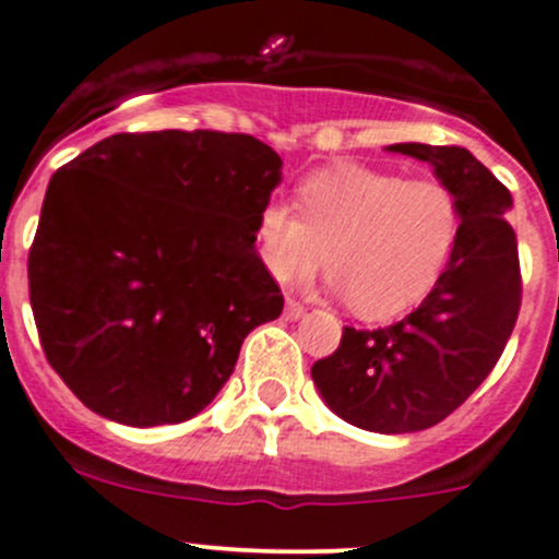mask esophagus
<instances>
[{"label": "esophagus", "instance_id": "esophagus-1", "mask_svg": "<svg viewBox=\"0 0 559 559\" xmlns=\"http://www.w3.org/2000/svg\"><path fill=\"white\" fill-rule=\"evenodd\" d=\"M304 314H307V309H304V304L293 301V298H287L285 304V320H301Z\"/></svg>", "mask_w": 559, "mask_h": 559}]
</instances>
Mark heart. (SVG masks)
<instances>
[{
    "label": "heart",
    "mask_w": 559,
    "mask_h": 559,
    "mask_svg": "<svg viewBox=\"0 0 559 559\" xmlns=\"http://www.w3.org/2000/svg\"><path fill=\"white\" fill-rule=\"evenodd\" d=\"M460 215L441 182L342 164L298 188V215L269 201L255 217V252L274 280L312 277L325 258L331 290L355 314L382 320L430 293L450 263Z\"/></svg>",
    "instance_id": "b5f03b06"
}]
</instances>
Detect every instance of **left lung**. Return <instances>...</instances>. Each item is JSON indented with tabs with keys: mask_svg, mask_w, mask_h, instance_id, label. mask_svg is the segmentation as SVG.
I'll use <instances>...</instances> for the list:
<instances>
[{
	"mask_svg": "<svg viewBox=\"0 0 559 559\" xmlns=\"http://www.w3.org/2000/svg\"><path fill=\"white\" fill-rule=\"evenodd\" d=\"M457 204V241L433 290L401 322L344 328L331 358L312 366L333 414L371 433H417L463 404L498 364L520 314V258L506 212L511 193L465 147L399 142Z\"/></svg>",
	"mask_w": 559,
	"mask_h": 559,
	"instance_id": "1",
	"label": "left lung"
}]
</instances>
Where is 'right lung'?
Returning a JSON list of instances; mask_svg holds the SVG:
<instances>
[{"label":"right lung","mask_w":559,"mask_h":559,"mask_svg":"<svg viewBox=\"0 0 559 559\" xmlns=\"http://www.w3.org/2000/svg\"><path fill=\"white\" fill-rule=\"evenodd\" d=\"M280 182L255 136L177 129L112 134L50 177L28 296L45 358L91 412L153 428L215 401L285 304L255 252Z\"/></svg>","instance_id":"obj_1"}]
</instances>
